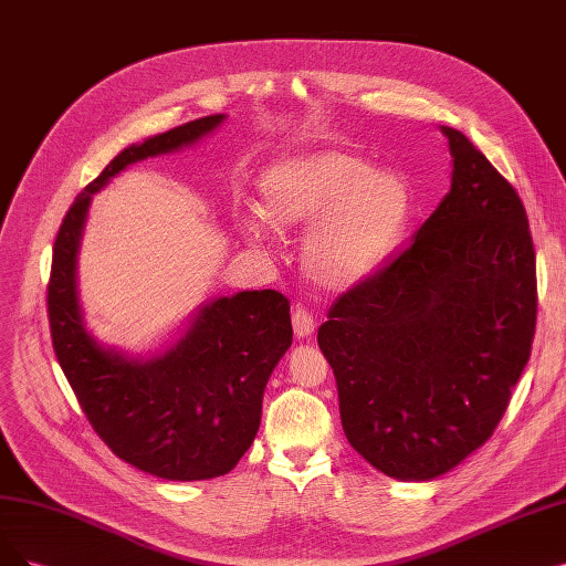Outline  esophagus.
I'll return each mask as SVG.
<instances>
[{
	"instance_id": "1",
	"label": "esophagus",
	"mask_w": 566,
	"mask_h": 566,
	"mask_svg": "<svg viewBox=\"0 0 566 566\" xmlns=\"http://www.w3.org/2000/svg\"><path fill=\"white\" fill-rule=\"evenodd\" d=\"M292 329H295L297 338H308L313 334L315 318H313V313L306 306L297 304L295 311H292Z\"/></svg>"
}]
</instances>
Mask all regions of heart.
I'll list each match as a JSON object with an SVG mask.
<instances>
[{
    "instance_id": "obj_1",
    "label": "heart",
    "mask_w": 566,
    "mask_h": 566,
    "mask_svg": "<svg viewBox=\"0 0 566 566\" xmlns=\"http://www.w3.org/2000/svg\"><path fill=\"white\" fill-rule=\"evenodd\" d=\"M258 211L241 230L262 241L266 224L285 232L311 224L304 243L308 276L332 290L369 279L399 245L411 216V195L392 174L371 171L346 150L281 157L258 180Z\"/></svg>"
}]
</instances>
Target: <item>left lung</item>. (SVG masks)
Listing matches in <instances>:
<instances>
[{
    "label": "left lung",
    "mask_w": 566,
    "mask_h": 566,
    "mask_svg": "<svg viewBox=\"0 0 566 566\" xmlns=\"http://www.w3.org/2000/svg\"><path fill=\"white\" fill-rule=\"evenodd\" d=\"M443 134L450 192L318 327L348 443L403 481L437 479L492 437L536 329L523 199L462 132Z\"/></svg>",
    "instance_id": "1"
}]
</instances>
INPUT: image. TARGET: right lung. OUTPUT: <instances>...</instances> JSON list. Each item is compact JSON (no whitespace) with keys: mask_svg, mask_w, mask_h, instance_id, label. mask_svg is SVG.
Instances as JSON below:
<instances>
[{"mask_svg":"<svg viewBox=\"0 0 566 566\" xmlns=\"http://www.w3.org/2000/svg\"><path fill=\"white\" fill-rule=\"evenodd\" d=\"M224 116L199 118L118 153L66 211L53 245L49 323L60 367L99 439L120 460L169 481H207L251 448L262 395L292 344L290 302L245 290L197 311L163 350L137 353L85 329L76 297V253L93 195L127 165L195 144Z\"/></svg>","mask_w":566,"mask_h":566,"instance_id":"1","label":"right lung"}]
</instances>
